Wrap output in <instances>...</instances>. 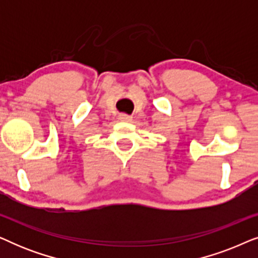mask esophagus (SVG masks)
<instances>
[{"label":"esophagus","mask_w":258,"mask_h":258,"mask_svg":"<svg viewBox=\"0 0 258 258\" xmlns=\"http://www.w3.org/2000/svg\"><path fill=\"white\" fill-rule=\"evenodd\" d=\"M119 119L123 122H130L132 121V116L130 115H126V114H121L119 115Z\"/></svg>","instance_id":"esophagus-1"}]
</instances>
